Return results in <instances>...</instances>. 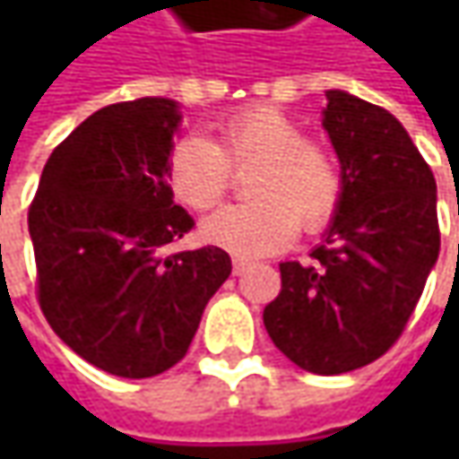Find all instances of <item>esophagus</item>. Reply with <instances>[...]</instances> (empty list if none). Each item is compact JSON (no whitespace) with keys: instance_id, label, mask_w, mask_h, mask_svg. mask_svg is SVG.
Here are the masks:
<instances>
[{"instance_id":"obj_1","label":"esophagus","mask_w":459,"mask_h":459,"mask_svg":"<svg viewBox=\"0 0 459 459\" xmlns=\"http://www.w3.org/2000/svg\"><path fill=\"white\" fill-rule=\"evenodd\" d=\"M247 265H250L247 260H242V257H235V260H232V273L242 275V273H245V268H247Z\"/></svg>"}]
</instances>
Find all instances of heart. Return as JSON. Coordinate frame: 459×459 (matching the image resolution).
Segmentation results:
<instances>
[{
    "label": "heart",
    "instance_id": "heart-1",
    "mask_svg": "<svg viewBox=\"0 0 459 459\" xmlns=\"http://www.w3.org/2000/svg\"><path fill=\"white\" fill-rule=\"evenodd\" d=\"M257 166L255 202L232 204L204 221V238L232 255L257 257L286 247L301 227L314 235L337 217L344 176L322 143L275 107H245L224 117L217 143L184 137L168 152L166 178L178 202L206 212L232 186V168Z\"/></svg>",
    "mask_w": 459,
    "mask_h": 459
}]
</instances>
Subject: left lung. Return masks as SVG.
Masks as SVG:
<instances>
[{
    "instance_id": "8db88e82",
    "label": "left lung",
    "mask_w": 459,
    "mask_h": 459,
    "mask_svg": "<svg viewBox=\"0 0 459 459\" xmlns=\"http://www.w3.org/2000/svg\"><path fill=\"white\" fill-rule=\"evenodd\" d=\"M326 99L342 206L308 263H281V293L263 322L299 368L340 376L403 334L439 255V221L432 168L396 117L344 91Z\"/></svg>"
}]
</instances>
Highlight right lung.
<instances>
[{"label": "right lung", "instance_id": "1", "mask_svg": "<svg viewBox=\"0 0 459 459\" xmlns=\"http://www.w3.org/2000/svg\"><path fill=\"white\" fill-rule=\"evenodd\" d=\"M178 119L176 101L158 97L94 112L50 152L27 212L48 325L119 378L184 360L232 271L221 247L168 253L194 227L166 178Z\"/></svg>", "mask_w": 459, "mask_h": 459}]
</instances>
